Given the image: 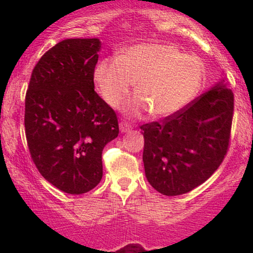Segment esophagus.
<instances>
[{"mask_svg": "<svg viewBox=\"0 0 253 253\" xmlns=\"http://www.w3.org/2000/svg\"><path fill=\"white\" fill-rule=\"evenodd\" d=\"M119 127H120L121 133H127L130 130V125L128 123H126V121H121L120 125H119Z\"/></svg>", "mask_w": 253, "mask_h": 253, "instance_id": "34e87169", "label": "esophagus"}]
</instances>
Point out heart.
I'll return each mask as SVG.
<instances>
[{
    "mask_svg": "<svg viewBox=\"0 0 253 253\" xmlns=\"http://www.w3.org/2000/svg\"><path fill=\"white\" fill-rule=\"evenodd\" d=\"M203 78L199 58L165 43L130 46L119 57L100 60L94 71L98 92L112 107L121 103L135 82L138 94L124 106L130 117L149 110L156 118L177 114L196 97Z\"/></svg>",
    "mask_w": 253,
    "mask_h": 253,
    "instance_id": "heart-1",
    "label": "heart"
}]
</instances>
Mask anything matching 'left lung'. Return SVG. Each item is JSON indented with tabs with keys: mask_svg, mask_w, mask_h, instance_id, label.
I'll return each mask as SVG.
<instances>
[{
	"mask_svg": "<svg viewBox=\"0 0 253 253\" xmlns=\"http://www.w3.org/2000/svg\"><path fill=\"white\" fill-rule=\"evenodd\" d=\"M233 103L221 80L177 114L140 127L145 175L158 193L182 195L213 175L227 152Z\"/></svg>",
	"mask_w": 253,
	"mask_h": 253,
	"instance_id": "left-lung-1",
	"label": "left lung"
}]
</instances>
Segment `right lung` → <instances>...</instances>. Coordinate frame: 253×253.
<instances>
[{
    "instance_id": "1",
    "label": "right lung",
    "mask_w": 253,
    "mask_h": 253,
    "mask_svg": "<svg viewBox=\"0 0 253 253\" xmlns=\"http://www.w3.org/2000/svg\"><path fill=\"white\" fill-rule=\"evenodd\" d=\"M101 42L65 39L32 72L25 128L34 164L46 181L80 195L102 178V151L119 134L115 112L96 94L94 71Z\"/></svg>"
}]
</instances>
